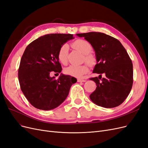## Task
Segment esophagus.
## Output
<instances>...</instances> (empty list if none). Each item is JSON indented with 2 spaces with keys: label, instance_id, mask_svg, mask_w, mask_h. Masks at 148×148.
<instances>
[{
  "label": "esophagus",
  "instance_id": "1",
  "mask_svg": "<svg viewBox=\"0 0 148 148\" xmlns=\"http://www.w3.org/2000/svg\"><path fill=\"white\" fill-rule=\"evenodd\" d=\"M78 82H86V79H78Z\"/></svg>",
  "mask_w": 148,
  "mask_h": 148
}]
</instances>
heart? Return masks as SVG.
<instances>
[{
    "mask_svg": "<svg viewBox=\"0 0 148 148\" xmlns=\"http://www.w3.org/2000/svg\"><path fill=\"white\" fill-rule=\"evenodd\" d=\"M73 47L78 51L84 55V60L89 65H94L96 64V58L91 53L92 46L89 42L84 39H77L72 44ZM69 46L65 44L62 45L58 52V59L63 64L67 62ZM88 71V66L86 64L82 65H71L65 69L64 72L66 75L75 78H81Z\"/></svg>",
    "mask_w": 148,
    "mask_h": 148,
    "instance_id": "heart-1",
    "label": "heart"
}]
</instances>
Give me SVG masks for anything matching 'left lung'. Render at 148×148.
<instances>
[{"mask_svg": "<svg viewBox=\"0 0 148 148\" xmlns=\"http://www.w3.org/2000/svg\"><path fill=\"white\" fill-rule=\"evenodd\" d=\"M77 35L84 37L95 50L97 64L92 72L105 73L106 77L101 81L97 77L90 78L97 85L89 96L91 100L105 108L119 106L130 92L133 82V64L127 51L118 39L104 33L89 32Z\"/></svg>", "mask_w": 148, "mask_h": 148, "instance_id": "8db88e82", "label": "left lung"}]
</instances>
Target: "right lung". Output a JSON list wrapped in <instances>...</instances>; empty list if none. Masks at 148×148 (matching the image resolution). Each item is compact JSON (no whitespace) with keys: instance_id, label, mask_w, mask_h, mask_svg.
Masks as SVG:
<instances>
[{"instance_id":"obj_1","label":"right lung","mask_w":148,"mask_h":148,"mask_svg":"<svg viewBox=\"0 0 148 148\" xmlns=\"http://www.w3.org/2000/svg\"><path fill=\"white\" fill-rule=\"evenodd\" d=\"M71 34H46L26 47L20 60L18 79L23 95L30 104L40 110L56 108L68 96L71 85L77 79L61 73L56 79L52 71L60 73L58 59L60 47L70 39Z\"/></svg>"}]
</instances>
